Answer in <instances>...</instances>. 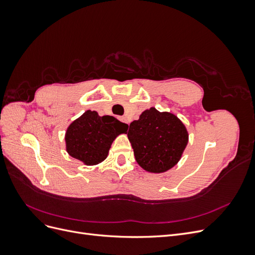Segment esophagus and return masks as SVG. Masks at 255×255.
Instances as JSON below:
<instances>
[{
	"mask_svg": "<svg viewBox=\"0 0 255 255\" xmlns=\"http://www.w3.org/2000/svg\"><path fill=\"white\" fill-rule=\"evenodd\" d=\"M120 120H121V121H123V122L128 123V118H127V117H121V118H120Z\"/></svg>",
	"mask_w": 255,
	"mask_h": 255,
	"instance_id": "obj_1",
	"label": "esophagus"
}]
</instances>
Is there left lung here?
Instances as JSON below:
<instances>
[{
  "mask_svg": "<svg viewBox=\"0 0 255 255\" xmlns=\"http://www.w3.org/2000/svg\"><path fill=\"white\" fill-rule=\"evenodd\" d=\"M128 137L135 159L144 170L165 172L180 160L188 134L176 116L159 113L154 107L144 111L138 120L128 126Z\"/></svg>",
  "mask_w": 255,
  "mask_h": 255,
  "instance_id": "8db88e82",
  "label": "left lung"
}]
</instances>
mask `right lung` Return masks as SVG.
Returning a JSON list of instances; mask_svg holds the SVG:
<instances>
[{
    "label": "right lung",
    "mask_w": 255,
    "mask_h": 255,
    "mask_svg": "<svg viewBox=\"0 0 255 255\" xmlns=\"http://www.w3.org/2000/svg\"><path fill=\"white\" fill-rule=\"evenodd\" d=\"M127 130L128 125L113 116L100 117L97 112L87 111L68 128L67 151L84 164L97 165L106 158L115 138Z\"/></svg>",
    "instance_id": "obj_1"
}]
</instances>
